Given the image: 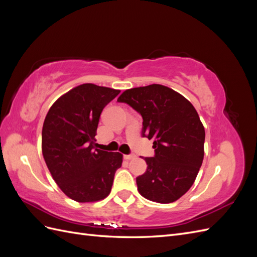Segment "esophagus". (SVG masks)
Masks as SVG:
<instances>
[{
  "label": "esophagus",
  "instance_id": "obj_1",
  "mask_svg": "<svg viewBox=\"0 0 257 257\" xmlns=\"http://www.w3.org/2000/svg\"><path fill=\"white\" fill-rule=\"evenodd\" d=\"M136 158V155H134V154H128V155H124V159L125 160H127V161H130V160H133V159H135Z\"/></svg>",
  "mask_w": 257,
  "mask_h": 257
}]
</instances>
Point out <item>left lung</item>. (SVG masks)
Segmentation results:
<instances>
[{
	"instance_id": "left-lung-1",
	"label": "left lung",
	"mask_w": 257,
	"mask_h": 257,
	"mask_svg": "<svg viewBox=\"0 0 257 257\" xmlns=\"http://www.w3.org/2000/svg\"><path fill=\"white\" fill-rule=\"evenodd\" d=\"M143 116V135L153 141L155 155L136 178L141 195L160 204L174 203L188 192L204 160L205 128L194 106L162 84L124 91L118 97Z\"/></svg>"
}]
</instances>
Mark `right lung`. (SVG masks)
I'll list each match as a JSON object with an SVG mask.
<instances>
[{"label":"right lung","instance_id":"obj_1","mask_svg":"<svg viewBox=\"0 0 257 257\" xmlns=\"http://www.w3.org/2000/svg\"><path fill=\"white\" fill-rule=\"evenodd\" d=\"M120 93L83 83L60 96L46 115L42 152L61 191L78 203H94L111 191L123 155L95 149L96 130L104 107Z\"/></svg>","mask_w":257,"mask_h":257}]
</instances>
